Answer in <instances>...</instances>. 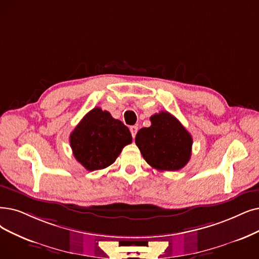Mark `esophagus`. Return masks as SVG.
I'll list each match as a JSON object with an SVG mask.
<instances>
[{"mask_svg": "<svg viewBox=\"0 0 259 259\" xmlns=\"http://www.w3.org/2000/svg\"><path fill=\"white\" fill-rule=\"evenodd\" d=\"M130 131H131V134H132L133 138H135L136 134H137V132H138V126H136V125H133V126H131V127H130Z\"/></svg>", "mask_w": 259, "mask_h": 259, "instance_id": "34e87169", "label": "esophagus"}]
</instances>
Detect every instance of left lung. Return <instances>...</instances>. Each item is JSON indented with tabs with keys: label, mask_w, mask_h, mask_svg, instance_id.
<instances>
[{
	"label": "left lung",
	"mask_w": 259,
	"mask_h": 259,
	"mask_svg": "<svg viewBox=\"0 0 259 259\" xmlns=\"http://www.w3.org/2000/svg\"><path fill=\"white\" fill-rule=\"evenodd\" d=\"M151 126L138 131L135 142L143 158L159 171H178L190 159L192 138L182 123L168 111L155 113Z\"/></svg>",
	"instance_id": "left-lung-1"
}]
</instances>
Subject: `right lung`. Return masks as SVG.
<instances>
[{
    "instance_id": "1",
    "label": "right lung",
    "mask_w": 259,
    "mask_h": 259,
    "mask_svg": "<svg viewBox=\"0 0 259 259\" xmlns=\"http://www.w3.org/2000/svg\"><path fill=\"white\" fill-rule=\"evenodd\" d=\"M130 143L127 126L100 107L90 110L70 135L75 159L89 171L107 168Z\"/></svg>"
}]
</instances>
